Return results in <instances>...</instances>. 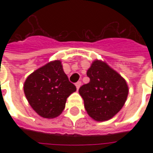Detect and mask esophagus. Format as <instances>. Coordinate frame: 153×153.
Listing matches in <instances>:
<instances>
[{"instance_id": "esophagus-1", "label": "esophagus", "mask_w": 153, "mask_h": 153, "mask_svg": "<svg viewBox=\"0 0 153 153\" xmlns=\"http://www.w3.org/2000/svg\"><path fill=\"white\" fill-rule=\"evenodd\" d=\"M81 84H82V83H81V81H78V82H77V83H75L77 89H79V88L80 86H81Z\"/></svg>"}]
</instances>
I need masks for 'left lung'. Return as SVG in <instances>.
I'll list each match as a JSON object with an SVG mask.
<instances>
[{
	"instance_id": "left-lung-1",
	"label": "left lung",
	"mask_w": 153,
	"mask_h": 153,
	"mask_svg": "<svg viewBox=\"0 0 153 153\" xmlns=\"http://www.w3.org/2000/svg\"><path fill=\"white\" fill-rule=\"evenodd\" d=\"M87 76L88 83L79 88L88 114L97 121L112 118L125 104L128 89L125 80L106 63L95 60Z\"/></svg>"
}]
</instances>
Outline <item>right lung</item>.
Listing matches in <instances>:
<instances>
[{"label": "right lung", "mask_w": 153, "mask_h": 153, "mask_svg": "<svg viewBox=\"0 0 153 153\" xmlns=\"http://www.w3.org/2000/svg\"><path fill=\"white\" fill-rule=\"evenodd\" d=\"M30 106L44 118H54L65 107L68 97L76 91L65 74L60 60H55L35 70L24 85Z\"/></svg>", "instance_id": "obj_1"}]
</instances>
